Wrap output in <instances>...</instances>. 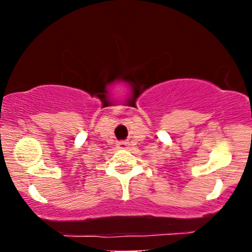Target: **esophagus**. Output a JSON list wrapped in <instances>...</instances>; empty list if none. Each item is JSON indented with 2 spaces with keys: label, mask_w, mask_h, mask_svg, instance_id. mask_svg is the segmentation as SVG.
I'll return each instance as SVG.
<instances>
[{
  "label": "esophagus",
  "mask_w": 252,
  "mask_h": 252,
  "mask_svg": "<svg viewBox=\"0 0 252 252\" xmlns=\"http://www.w3.org/2000/svg\"><path fill=\"white\" fill-rule=\"evenodd\" d=\"M118 147H119V149L126 150V149H129V144L126 141H119L118 142Z\"/></svg>",
  "instance_id": "34e87169"
}]
</instances>
